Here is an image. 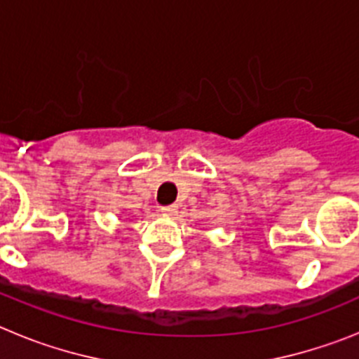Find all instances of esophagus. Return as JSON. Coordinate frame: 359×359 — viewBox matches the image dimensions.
Segmentation results:
<instances>
[{
    "label": "esophagus",
    "mask_w": 359,
    "mask_h": 359,
    "mask_svg": "<svg viewBox=\"0 0 359 359\" xmlns=\"http://www.w3.org/2000/svg\"><path fill=\"white\" fill-rule=\"evenodd\" d=\"M177 212V207H174V205H169V207H161V214L167 215V217H172V215H176Z\"/></svg>",
    "instance_id": "esophagus-1"
}]
</instances>
